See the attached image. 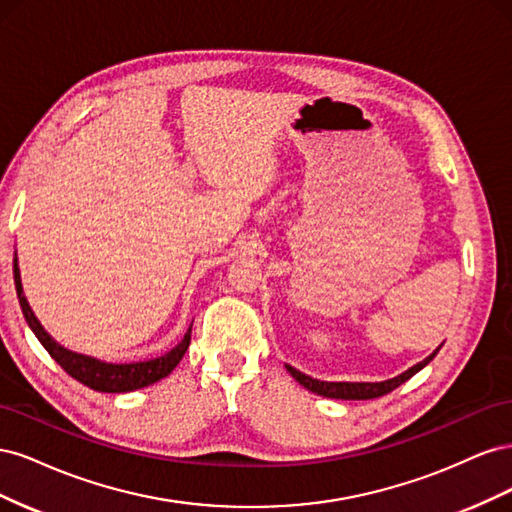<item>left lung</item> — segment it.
<instances>
[{
    "mask_svg": "<svg viewBox=\"0 0 512 512\" xmlns=\"http://www.w3.org/2000/svg\"><path fill=\"white\" fill-rule=\"evenodd\" d=\"M438 350L431 352L425 361L416 363L414 367L404 371V374H399V376H395L391 380H384V382H322V380H316V378H309V376L301 374L299 369H294L290 365H286V369L290 371V376L294 380L303 384L307 391H312L316 395L331 397V399H376V397H382L386 393L395 391L397 386H401L406 380H410L416 374V371H421L433 359V356L438 354Z\"/></svg>",
    "mask_w": 512,
    "mask_h": 512,
    "instance_id": "left-lung-1",
    "label": "left lung"
}]
</instances>
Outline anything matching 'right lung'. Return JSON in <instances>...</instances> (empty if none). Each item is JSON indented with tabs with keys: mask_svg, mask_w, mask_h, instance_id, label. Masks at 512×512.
Masks as SVG:
<instances>
[{
	"mask_svg": "<svg viewBox=\"0 0 512 512\" xmlns=\"http://www.w3.org/2000/svg\"><path fill=\"white\" fill-rule=\"evenodd\" d=\"M14 286H17V297H19V303L23 309V316H25L29 327H32V331L36 333L38 342L61 365V369H64L66 374H70L74 380H79L81 384L89 386V389H94V391L128 393V391L143 389V386L158 382V380L166 378L170 371L179 365L185 350H188V346H190L192 327L188 329V333L183 335V339L173 350H168L162 356H156V359L141 361V363L115 365V363H104L98 359H91V356H85V354L70 352L66 348H61L55 339L42 329V324L34 316L32 307H29L25 294H23V286H21L17 256H14Z\"/></svg>",
	"mask_w": 512,
	"mask_h": 512,
	"instance_id": "obj_1",
	"label": "right lung"
}]
</instances>
